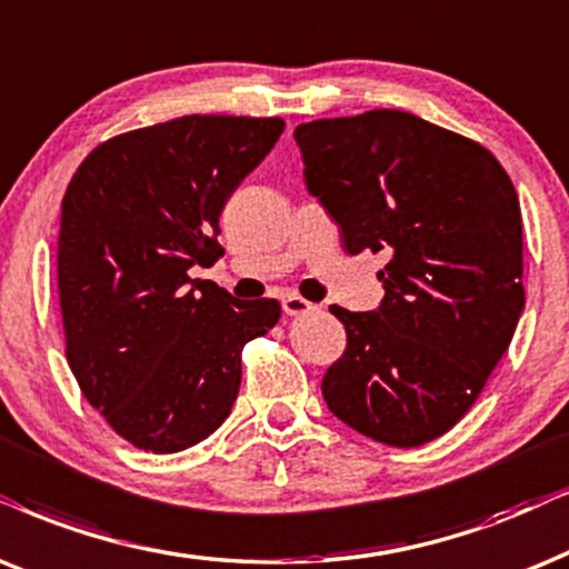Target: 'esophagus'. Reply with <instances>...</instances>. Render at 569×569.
Listing matches in <instances>:
<instances>
[{
	"instance_id": "34e87169",
	"label": "esophagus",
	"mask_w": 569,
	"mask_h": 569,
	"mask_svg": "<svg viewBox=\"0 0 569 569\" xmlns=\"http://www.w3.org/2000/svg\"><path fill=\"white\" fill-rule=\"evenodd\" d=\"M282 311L287 316H306V313L316 311V306L313 302L298 298V295H287V298H282Z\"/></svg>"
}]
</instances>
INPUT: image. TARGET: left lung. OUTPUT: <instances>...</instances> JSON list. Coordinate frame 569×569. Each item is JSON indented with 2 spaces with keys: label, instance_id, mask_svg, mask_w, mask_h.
Masks as SVG:
<instances>
[{
  "label": "left lung",
  "instance_id": "obj_1",
  "mask_svg": "<svg viewBox=\"0 0 569 569\" xmlns=\"http://www.w3.org/2000/svg\"><path fill=\"white\" fill-rule=\"evenodd\" d=\"M295 140L345 250L387 256L376 311L329 308L348 350L323 400L381 445L439 439L473 408L526 306L510 174L486 146L397 109L298 124Z\"/></svg>",
  "mask_w": 569,
  "mask_h": 569
}]
</instances>
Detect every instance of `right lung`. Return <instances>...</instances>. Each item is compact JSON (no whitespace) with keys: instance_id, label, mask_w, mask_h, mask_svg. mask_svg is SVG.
Returning <instances> with one entry per match:
<instances>
[{"instance_id":"1","label":"right lung","mask_w":569,"mask_h":569,"mask_svg":"<svg viewBox=\"0 0 569 569\" xmlns=\"http://www.w3.org/2000/svg\"><path fill=\"white\" fill-rule=\"evenodd\" d=\"M279 117L186 114L88 153L62 198L57 284L80 392L146 452L203 441L238 400L242 348L282 316L193 267L224 256L219 213L282 136Z\"/></svg>"}]
</instances>
